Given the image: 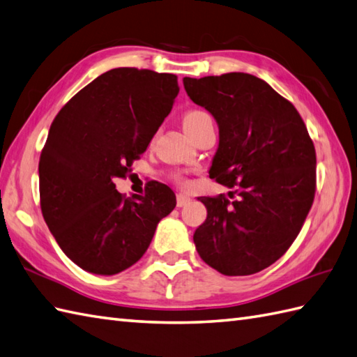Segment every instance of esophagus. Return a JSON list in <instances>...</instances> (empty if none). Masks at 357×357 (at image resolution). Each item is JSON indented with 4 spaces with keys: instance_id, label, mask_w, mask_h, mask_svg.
Masks as SVG:
<instances>
[{
    "instance_id": "esophagus-1",
    "label": "esophagus",
    "mask_w": 357,
    "mask_h": 357,
    "mask_svg": "<svg viewBox=\"0 0 357 357\" xmlns=\"http://www.w3.org/2000/svg\"><path fill=\"white\" fill-rule=\"evenodd\" d=\"M189 202H191V197L186 194H178L177 195V208H183Z\"/></svg>"
}]
</instances>
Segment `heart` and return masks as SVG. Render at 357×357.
Instances as JSON below:
<instances>
[{"instance_id":"b5f03b06","label":"heart","mask_w":357,"mask_h":357,"mask_svg":"<svg viewBox=\"0 0 357 357\" xmlns=\"http://www.w3.org/2000/svg\"><path fill=\"white\" fill-rule=\"evenodd\" d=\"M208 122H212V119L208 113L203 112V109H192V112L186 113L183 117V126L188 134L197 131L200 126Z\"/></svg>"}]
</instances>
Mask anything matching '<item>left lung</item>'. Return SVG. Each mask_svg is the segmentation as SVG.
Returning <instances> with one entry per match:
<instances>
[{
  "label": "left lung",
  "instance_id": "left-lung-1",
  "mask_svg": "<svg viewBox=\"0 0 357 357\" xmlns=\"http://www.w3.org/2000/svg\"><path fill=\"white\" fill-rule=\"evenodd\" d=\"M185 90L218 125L209 174L238 199L200 197L208 209L195 249L227 276L257 273L295 241L312 208L316 153L296 108L249 73L185 77Z\"/></svg>",
  "mask_w": 357,
  "mask_h": 357
}]
</instances>
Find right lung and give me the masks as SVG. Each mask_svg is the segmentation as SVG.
<instances>
[{
	"instance_id": "1",
	"label": "right lung",
	"mask_w": 357,
	"mask_h": 357,
	"mask_svg": "<svg viewBox=\"0 0 357 357\" xmlns=\"http://www.w3.org/2000/svg\"><path fill=\"white\" fill-rule=\"evenodd\" d=\"M176 75L130 67L100 75L62 107L39 158V197L62 252L84 271L116 275L144 257L155 227L176 208L168 186L145 197L117 192L178 94Z\"/></svg>"
}]
</instances>
